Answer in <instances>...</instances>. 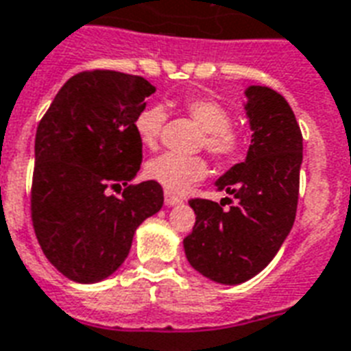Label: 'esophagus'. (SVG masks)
Wrapping results in <instances>:
<instances>
[{"label": "esophagus", "instance_id": "esophagus-1", "mask_svg": "<svg viewBox=\"0 0 351 351\" xmlns=\"http://www.w3.org/2000/svg\"><path fill=\"white\" fill-rule=\"evenodd\" d=\"M164 198H165V206H178V204H182L180 198L175 197V195L169 191L164 193Z\"/></svg>", "mask_w": 351, "mask_h": 351}]
</instances>
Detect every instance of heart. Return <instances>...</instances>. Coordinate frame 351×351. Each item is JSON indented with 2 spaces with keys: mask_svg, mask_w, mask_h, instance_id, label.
Listing matches in <instances>:
<instances>
[{
  "mask_svg": "<svg viewBox=\"0 0 351 351\" xmlns=\"http://www.w3.org/2000/svg\"><path fill=\"white\" fill-rule=\"evenodd\" d=\"M184 109L204 131L200 145L208 149L213 158L219 162H233L242 153L244 138L231 127V112L222 104L211 98H189L184 101ZM164 123V107L151 106L138 114L134 129L143 145L147 147L156 145ZM145 173L151 180L158 182L167 191L184 193L191 184L206 176L208 165L202 156L162 153L149 162Z\"/></svg>",
  "mask_w": 351,
  "mask_h": 351,
  "instance_id": "b5f03b06",
  "label": "heart"
}]
</instances>
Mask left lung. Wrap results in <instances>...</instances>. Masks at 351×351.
<instances>
[{"mask_svg":"<svg viewBox=\"0 0 351 351\" xmlns=\"http://www.w3.org/2000/svg\"><path fill=\"white\" fill-rule=\"evenodd\" d=\"M244 95L250 149L215 182L235 202L224 209V202L189 200L197 222L184 239L189 264L228 286L255 277L284 244L295 222L302 164V134L286 98L262 85H250Z\"/></svg>","mask_w":351,"mask_h":351,"instance_id":"1","label":"left lung"}]
</instances>
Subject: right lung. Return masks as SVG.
<instances>
[{"label":"right lung","mask_w":351,"mask_h":351,"mask_svg":"<svg viewBox=\"0 0 351 351\" xmlns=\"http://www.w3.org/2000/svg\"><path fill=\"white\" fill-rule=\"evenodd\" d=\"M154 87L142 76L85 71L65 82L34 142L30 211L41 250L74 282L111 277L134 231L164 206L158 182H129L142 164L134 121ZM125 185L121 197L107 189Z\"/></svg>","instance_id":"add662e5"}]
</instances>
